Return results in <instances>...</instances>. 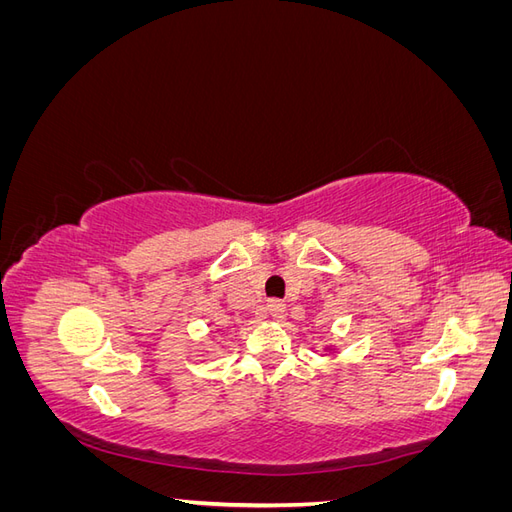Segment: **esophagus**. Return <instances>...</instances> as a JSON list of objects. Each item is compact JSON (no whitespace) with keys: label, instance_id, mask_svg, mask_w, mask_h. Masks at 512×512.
<instances>
[{"label":"esophagus","instance_id":"obj_1","mask_svg":"<svg viewBox=\"0 0 512 512\" xmlns=\"http://www.w3.org/2000/svg\"><path fill=\"white\" fill-rule=\"evenodd\" d=\"M267 312H269V316H271L273 320H280V318H284L286 305H284L282 301H269V305H267Z\"/></svg>","mask_w":512,"mask_h":512}]
</instances>
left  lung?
Here are the masks:
<instances>
[{
  "label": "left lung",
  "mask_w": 512,
  "mask_h": 512,
  "mask_svg": "<svg viewBox=\"0 0 512 512\" xmlns=\"http://www.w3.org/2000/svg\"><path fill=\"white\" fill-rule=\"evenodd\" d=\"M324 352L333 356V354H337V348H335V346H327V348H324Z\"/></svg>",
  "instance_id": "8db88e82"
}]
</instances>
